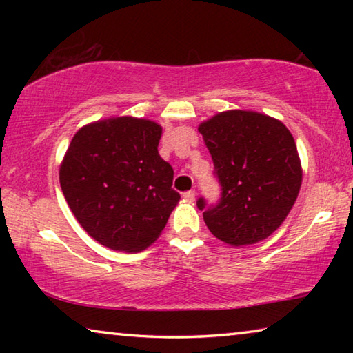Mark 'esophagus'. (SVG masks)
Here are the masks:
<instances>
[{
	"label": "esophagus",
	"mask_w": 353,
	"mask_h": 353,
	"mask_svg": "<svg viewBox=\"0 0 353 353\" xmlns=\"http://www.w3.org/2000/svg\"><path fill=\"white\" fill-rule=\"evenodd\" d=\"M194 196H196L194 190H188V191H185V193H183V198L187 201H194Z\"/></svg>",
	"instance_id": "esophagus-1"
}]
</instances>
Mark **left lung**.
I'll return each instance as SVG.
<instances>
[{"mask_svg":"<svg viewBox=\"0 0 353 353\" xmlns=\"http://www.w3.org/2000/svg\"><path fill=\"white\" fill-rule=\"evenodd\" d=\"M221 185L216 205L198 199L208 230L230 246L276 232L297 199L302 166L282 121L259 112L227 110L199 124Z\"/></svg>","mask_w":353,"mask_h":353,"instance_id":"left-lung-1","label":"left lung"}]
</instances>
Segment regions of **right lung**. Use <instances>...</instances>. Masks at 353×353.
I'll list each match as a JSON object with an SVG mask.
<instances>
[{
    "instance_id": "add662e5",
    "label": "right lung",
    "mask_w": 353,
    "mask_h": 353,
    "mask_svg": "<svg viewBox=\"0 0 353 353\" xmlns=\"http://www.w3.org/2000/svg\"><path fill=\"white\" fill-rule=\"evenodd\" d=\"M162 126L117 117L77 130L62 160L61 187L88 235L121 252H140L162 234L181 194L160 157Z\"/></svg>"
}]
</instances>
